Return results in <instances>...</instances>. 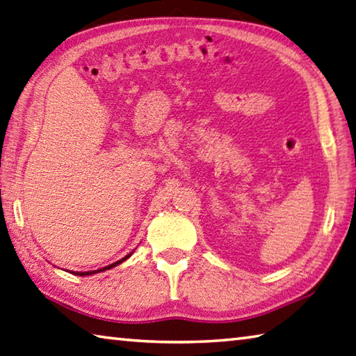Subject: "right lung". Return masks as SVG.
<instances>
[{
    "instance_id": "obj_1",
    "label": "right lung",
    "mask_w": 356,
    "mask_h": 356,
    "mask_svg": "<svg viewBox=\"0 0 356 356\" xmlns=\"http://www.w3.org/2000/svg\"><path fill=\"white\" fill-rule=\"evenodd\" d=\"M133 252H130L129 256H125L124 259H120V260H118V261H115V264H111V265H108V266H105V268H100V270H96V271H83V273H72V274H77V276H91V274H96V273H100V271H105V270H110V268H113V266H116V265H119V264H122L124 260H127L129 259L130 256H131Z\"/></svg>"
}]
</instances>
